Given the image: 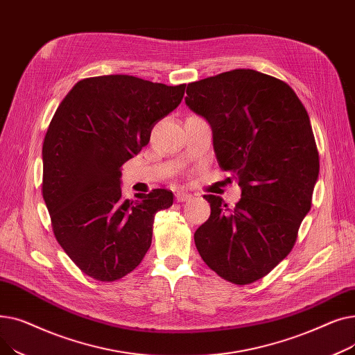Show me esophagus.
<instances>
[{
  "mask_svg": "<svg viewBox=\"0 0 355 355\" xmlns=\"http://www.w3.org/2000/svg\"><path fill=\"white\" fill-rule=\"evenodd\" d=\"M191 194L190 193H185V191H177V194H175V200L178 201V202H182V201H189V200H191Z\"/></svg>",
  "mask_w": 355,
  "mask_h": 355,
  "instance_id": "1",
  "label": "esophagus"
}]
</instances>
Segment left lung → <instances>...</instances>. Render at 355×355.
<instances>
[{
  "label": "left lung",
  "instance_id": "1",
  "mask_svg": "<svg viewBox=\"0 0 355 355\" xmlns=\"http://www.w3.org/2000/svg\"><path fill=\"white\" fill-rule=\"evenodd\" d=\"M185 105L210 123L217 161L241 189L233 209L204 196L211 214L197 250L226 281L256 282L289 254L311 210L320 158L308 112L289 85L250 69L189 83Z\"/></svg>",
  "mask_w": 355,
  "mask_h": 355
}]
</instances>
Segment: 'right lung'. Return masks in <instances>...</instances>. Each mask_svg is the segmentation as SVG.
<instances>
[{"instance_id":"right-lung-1","label":"right lung","mask_w":355,"mask_h":355,"mask_svg":"<svg viewBox=\"0 0 355 355\" xmlns=\"http://www.w3.org/2000/svg\"><path fill=\"white\" fill-rule=\"evenodd\" d=\"M185 85L128 74L89 78L67 93L43 142V198L59 245L87 276L114 282L151 246L154 217L173 206L157 189L123 200L121 166L181 103Z\"/></svg>"}]
</instances>
